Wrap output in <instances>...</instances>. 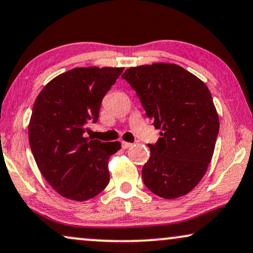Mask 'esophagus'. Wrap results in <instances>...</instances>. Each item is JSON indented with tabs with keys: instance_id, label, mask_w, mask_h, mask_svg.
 I'll use <instances>...</instances> for the list:
<instances>
[{
	"instance_id": "1",
	"label": "esophagus",
	"mask_w": 253,
	"mask_h": 253,
	"mask_svg": "<svg viewBox=\"0 0 253 253\" xmlns=\"http://www.w3.org/2000/svg\"><path fill=\"white\" fill-rule=\"evenodd\" d=\"M121 146H123L124 149H128V148L132 147L133 144L129 143V142H125V141H123V142H121Z\"/></svg>"
}]
</instances>
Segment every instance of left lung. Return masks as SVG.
Wrapping results in <instances>:
<instances>
[{
  "label": "left lung",
  "mask_w": 253,
  "mask_h": 253,
  "mask_svg": "<svg viewBox=\"0 0 253 253\" xmlns=\"http://www.w3.org/2000/svg\"><path fill=\"white\" fill-rule=\"evenodd\" d=\"M136 91L161 137L148 144L142 168L146 186L158 197L187 194L206 173L220 121L206 84L183 67L157 62L130 67L123 74Z\"/></svg>",
  "instance_id": "left-lung-1"
}]
</instances>
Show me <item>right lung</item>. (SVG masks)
Listing matches in <instances>:
<instances>
[{
  "instance_id": "add662e5",
  "label": "right lung",
  "mask_w": 253,
  "mask_h": 253,
  "mask_svg": "<svg viewBox=\"0 0 253 253\" xmlns=\"http://www.w3.org/2000/svg\"><path fill=\"white\" fill-rule=\"evenodd\" d=\"M124 68L80 67L60 74L43 86L33 104L29 141L47 183L66 199L95 198L110 181L109 160L119 141L86 137L97 123L104 96Z\"/></svg>"
}]
</instances>
